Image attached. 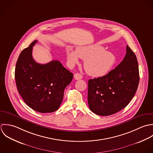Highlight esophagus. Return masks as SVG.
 <instances>
[{
	"mask_svg": "<svg viewBox=\"0 0 153 153\" xmlns=\"http://www.w3.org/2000/svg\"><path fill=\"white\" fill-rule=\"evenodd\" d=\"M74 78H75V79L76 80H80V79H82V75L81 74H80V73H76V74H74Z\"/></svg>",
	"mask_w": 153,
	"mask_h": 153,
	"instance_id": "34e87169",
	"label": "esophagus"
}]
</instances>
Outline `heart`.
<instances>
[{
  "instance_id": "1",
  "label": "heart",
  "mask_w": 153,
  "mask_h": 153,
  "mask_svg": "<svg viewBox=\"0 0 153 153\" xmlns=\"http://www.w3.org/2000/svg\"><path fill=\"white\" fill-rule=\"evenodd\" d=\"M99 45L79 47L76 52L68 49L67 50V58L71 65L79 62V57L83 60L84 67L86 72L95 77L106 75L113 67L115 62V55Z\"/></svg>"
}]
</instances>
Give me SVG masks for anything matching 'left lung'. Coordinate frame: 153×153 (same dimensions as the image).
I'll return each mask as SVG.
<instances>
[{"mask_svg":"<svg viewBox=\"0 0 153 153\" xmlns=\"http://www.w3.org/2000/svg\"><path fill=\"white\" fill-rule=\"evenodd\" d=\"M140 81L135 54L126 46V54L115 69L88 82V104L96 115L108 116L126 107L137 92Z\"/></svg>","mask_w":153,"mask_h":153,"instance_id":"1","label":"left lung"}]
</instances>
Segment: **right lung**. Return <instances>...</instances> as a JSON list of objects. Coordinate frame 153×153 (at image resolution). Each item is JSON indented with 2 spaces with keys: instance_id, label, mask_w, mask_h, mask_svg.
<instances>
[{
  "instance_id": "1",
  "label": "right lung",
  "mask_w": 153,
  "mask_h": 153,
  "mask_svg": "<svg viewBox=\"0 0 153 153\" xmlns=\"http://www.w3.org/2000/svg\"><path fill=\"white\" fill-rule=\"evenodd\" d=\"M33 41L20 54L16 64L15 77L18 91L26 104L40 113L59 109L65 88L73 74L58 60L45 64L37 63L32 56Z\"/></svg>"
}]
</instances>
